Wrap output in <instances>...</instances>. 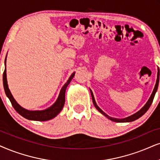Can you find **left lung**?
Here are the masks:
<instances>
[{"label":"left lung","mask_w":160,"mask_h":160,"mask_svg":"<svg viewBox=\"0 0 160 160\" xmlns=\"http://www.w3.org/2000/svg\"><path fill=\"white\" fill-rule=\"evenodd\" d=\"M158 86H159V77L157 78V82H156V85H155V87H154V89H153V93L151 94L150 98H149L148 101L147 102V103L145 105L144 107L141 109L140 111H139L138 112H137L136 114L131 115V116L127 117V118H125V119H116V118H112V117H109L108 115H107L106 113H104L103 112H102L101 109L99 108V107L98 106V105H97L96 102H95V100H94V95H93V93L92 92H91V94H92V101H93V103H94L95 108H96L100 112L101 114H103L105 117H106L107 118H108L109 120L114 121V122H132V121H134L137 120V119L139 118L140 117H142L143 114H145V112H147L148 110V108H150L151 105V103H152L153 100V98H154L155 96V94L156 92H157V88H158Z\"/></svg>","instance_id":"obj_1"}]
</instances>
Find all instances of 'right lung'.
I'll return each mask as SVG.
<instances>
[{
  "instance_id": "obj_1",
  "label": "right lung",
  "mask_w": 160,
  "mask_h": 160,
  "mask_svg": "<svg viewBox=\"0 0 160 160\" xmlns=\"http://www.w3.org/2000/svg\"><path fill=\"white\" fill-rule=\"evenodd\" d=\"M6 60L5 59V66H6ZM74 73H73L72 75L70 76L69 79L68 80V81L66 82V83L62 86V88L60 90L59 97H58V100L54 105H52L51 107L46 109L43 111H29L26 110V109L22 108L19 104L16 102L15 99L12 95L11 92L9 89V87H8L7 84V71H6V68L4 72H3V88H4V91L8 97V98L9 99L10 102H11L12 105L14 107V108L15 109V111L18 114H21L22 117H25L26 119L30 120H37V121H46L49 120L51 119L54 118V117H56L59 113L61 112L62 107L65 103V92L66 89L67 88L68 85L70 83L71 80H72V78H74Z\"/></svg>"
}]
</instances>
